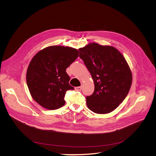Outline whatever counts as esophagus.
<instances>
[{
	"label": "esophagus",
	"instance_id": "esophagus-1",
	"mask_svg": "<svg viewBox=\"0 0 156 156\" xmlns=\"http://www.w3.org/2000/svg\"><path fill=\"white\" fill-rule=\"evenodd\" d=\"M81 89H82V87L81 86H79V87H75V90H77V91H80V90H81Z\"/></svg>",
	"mask_w": 156,
	"mask_h": 156
}]
</instances>
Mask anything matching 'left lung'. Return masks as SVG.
I'll use <instances>...</instances> for the list:
<instances>
[{"mask_svg":"<svg viewBox=\"0 0 156 156\" xmlns=\"http://www.w3.org/2000/svg\"><path fill=\"white\" fill-rule=\"evenodd\" d=\"M79 51L94 84L93 94L86 97L88 108L98 114L113 112L130 89L132 74L129 64L112 46L89 43Z\"/></svg>","mask_w":156,"mask_h":156,"instance_id":"obj_1","label":"left lung"}]
</instances>
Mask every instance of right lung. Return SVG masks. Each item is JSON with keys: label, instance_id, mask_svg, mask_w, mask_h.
Here are the masks:
<instances>
[{"label": "right lung", "instance_id": "add662e5", "mask_svg": "<svg viewBox=\"0 0 156 156\" xmlns=\"http://www.w3.org/2000/svg\"><path fill=\"white\" fill-rule=\"evenodd\" d=\"M79 57L78 50L53 45L39 51L31 59L26 82L31 97L42 107L54 110L66 103V91L74 89L66 69Z\"/></svg>", "mask_w": 156, "mask_h": 156}]
</instances>
